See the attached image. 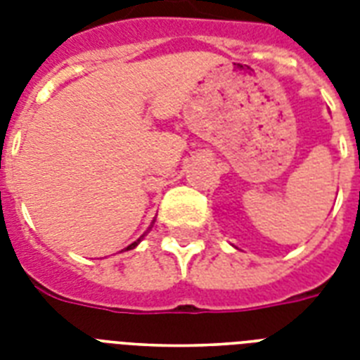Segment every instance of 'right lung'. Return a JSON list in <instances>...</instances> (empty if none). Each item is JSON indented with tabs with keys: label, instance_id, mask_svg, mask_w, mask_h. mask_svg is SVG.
Instances as JSON below:
<instances>
[{
	"label": "right lung",
	"instance_id": "right-lung-1",
	"mask_svg": "<svg viewBox=\"0 0 360 360\" xmlns=\"http://www.w3.org/2000/svg\"><path fill=\"white\" fill-rule=\"evenodd\" d=\"M153 224H155V220H153V222H151V226H149V228H147V231H146V233H143V236H141L140 239H138V240H134V243H132V245H129V246H127V248H124V250H132V248H136V246H138V243H140V240L143 239V237H146L147 233H149V231H151Z\"/></svg>",
	"mask_w": 360,
	"mask_h": 360
}]
</instances>
